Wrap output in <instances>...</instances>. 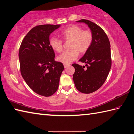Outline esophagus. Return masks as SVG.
Segmentation results:
<instances>
[{"label": "esophagus", "instance_id": "1", "mask_svg": "<svg viewBox=\"0 0 134 134\" xmlns=\"http://www.w3.org/2000/svg\"><path fill=\"white\" fill-rule=\"evenodd\" d=\"M70 65H64V68H68V66H69Z\"/></svg>", "mask_w": 134, "mask_h": 134}]
</instances>
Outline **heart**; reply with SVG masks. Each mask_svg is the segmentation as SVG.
Here are the masks:
<instances>
[{
  "label": "heart",
  "instance_id": "b5f03b06",
  "mask_svg": "<svg viewBox=\"0 0 134 134\" xmlns=\"http://www.w3.org/2000/svg\"><path fill=\"white\" fill-rule=\"evenodd\" d=\"M61 36L64 41H70V50L62 53L57 58L58 61L65 65L69 64L75 60L79 53L85 54L90 48L93 38L90 30H83L81 27L77 25H72L64 30ZM49 44L53 50L58 53L63 48L62 41L55 37L50 38Z\"/></svg>",
  "mask_w": 134,
  "mask_h": 134
}]
</instances>
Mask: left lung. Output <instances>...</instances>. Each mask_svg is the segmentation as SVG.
<instances>
[{"mask_svg": "<svg viewBox=\"0 0 134 134\" xmlns=\"http://www.w3.org/2000/svg\"><path fill=\"white\" fill-rule=\"evenodd\" d=\"M77 22L87 24L93 34L90 48L80 61L85 66L73 64L75 72L73 81L77 90L83 93H91L102 87L107 78L111 67V45L107 35L99 26L90 20L81 19Z\"/></svg>", "mask_w": 134, "mask_h": 134, "instance_id": "left-lung-1", "label": "left lung"}]
</instances>
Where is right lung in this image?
I'll return each mask as SVG.
<instances>
[{"instance_id": "1", "label": "right lung", "mask_w": 134, "mask_h": 134, "mask_svg": "<svg viewBox=\"0 0 134 134\" xmlns=\"http://www.w3.org/2000/svg\"><path fill=\"white\" fill-rule=\"evenodd\" d=\"M60 25L34 27L26 34L19 51L20 69L26 84L35 93L49 97L57 91L64 66L54 61L49 36Z\"/></svg>"}]
</instances>
